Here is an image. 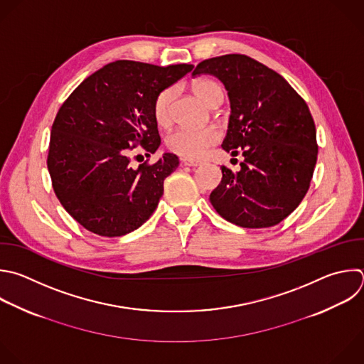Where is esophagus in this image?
Wrapping results in <instances>:
<instances>
[{"mask_svg":"<svg viewBox=\"0 0 364 364\" xmlns=\"http://www.w3.org/2000/svg\"><path fill=\"white\" fill-rule=\"evenodd\" d=\"M184 166H188V167H197L201 164V161H197V160H190V159H183L181 160Z\"/></svg>","mask_w":364,"mask_h":364,"instance_id":"obj_1","label":"esophagus"}]
</instances>
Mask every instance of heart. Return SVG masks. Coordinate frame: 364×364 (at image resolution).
I'll return each mask as SVG.
<instances>
[{"label": "heart", "mask_w": 364, "mask_h": 364, "mask_svg": "<svg viewBox=\"0 0 364 364\" xmlns=\"http://www.w3.org/2000/svg\"><path fill=\"white\" fill-rule=\"evenodd\" d=\"M196 97L208 107L223 100V90L220 84L213 80L201 78L191 85ZM176 95V88L168 87L163 90L154 101V119L160 127H168L171 123V104ZM220 132L214 127H205L201 130L177 129L167 137V147L177 156L184 159H201L210 147L220 141Z\"/></svg>", "instance_id": "heart-1"}]
</instances>
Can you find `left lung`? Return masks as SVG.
I'll list each match as a JSON object with an SVG mask.
<instances>
[{
	"label": "left lung",
	"instance_id": "8db88e82",
	"mask_svg": "<svg viewBox=\"0 0 364 364\" xmlns=\"http://www.w3.org/2000/svg\"><path fill=\"white\" fill-rule=\"evenodd\" d=\"M225 87L231 114L223 150L245 157L238 171L221 166L210 201L227 221L264 228L283 221L304 198L317 161L316 126L306 101L276 71L243 55L201 61Z\"/></svg>",
	"mask_w": 364,
	"mask_h": 364
}]
</instances>
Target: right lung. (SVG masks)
I'll list each match as a JSON object with an SVG mask.
<instances>
[{"mask_svg": "<svg viewBox=\"0 0 364 364\" xmlns=\"http://www.w3.org/2000/svg\"><path fill=\"white\" fill-rule=\"evenodd\" d=\"M193 68L118 60L87 77L58 109L47 167L60 203L88 231L124 235L157 208L178 157L164 153L134 168L130 153L141 146L150 157L161 146L154 101Z\"/></svg>", "mask_w": 364, "mask_h": 364, "instance_id": "right-lung-1", "label": "right lung"}]
</instances>
